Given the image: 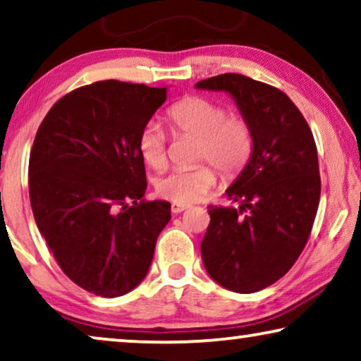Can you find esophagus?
Instances as JSON below:
<instances>
[{
  "label": "esophagus",
  "mask_w": 361,
  "mask_h": 361,
  "mask_svg": "<svg viewBox=\"0 0 361 361\" xmlns=\"http://www.w3.org/2000/svg\"><path fill=\"white\" fill-rule=\"evenodd\" d=\"M190 209V206H183V204H171V212L173 214H181L183 211Z\"/></svg>",
  "instance_id": "1"
}]
</instances>
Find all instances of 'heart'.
Here are the masks:
<instances>
[{
	"mask_svg": "<svg viewBox=\"0 0 361 361\" xmlns=\"http://www.w3.org/2000/svg\"><path fill=\"white\" fill-rule=\"evenodd\" d=\"M175 133L196 137L195 159H207L220 173L232 176L243 169L252 150V133L248 123L217 102L204 97H186L166 111ZM137 150L152 169L166 165V136L162 126L149 121L137 137ZM155 191L173 204L197 202L215 185V171L206 164L171 170L155 178Z\"/></svg>",
	"mask_w": 361,
	"mask_h": 361,
	"instance_id": "heart-1",
	"label": "heart"
}]
</instances>
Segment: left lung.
Instances as JSON below:
<instances>
[{
	"instance_id": "obj_1",
	"label": "left lung",
	"mask_w": 361,
	"mask_h": 361,
	"mask_svg": "<svg viewBox=\"0 0 361 361\" xmlns=\"http://www.w3.org/2000/svg\"><path fill=\"white\" fill-rule=\"evenodd\" d=\"M195 87L228 94L252 133L248 162L225 191L238 207H209L204 267L224 288L259 292L288 272L313 227L321 196L313 133L282 90L243 74Z\"/></svg>"
}]
</instances>
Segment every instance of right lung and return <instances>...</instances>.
<instances>
[{"mask_svg":"<svg viewBox=\"0 0 361 361\" xmlns=\"http://www.w3.org/2000/svg\"><path fill=\"white\" fill-rule=\"evenodd\" d=\"M166 90L120 80L84 85L51 106L32 146L37 227L63 272L100 297H121L146 279L171 219L170 202H139L147 181L137 137Z\"/></svg>","mask_w":361,"mask_h":361,"instance_id":"obj_1","label":"right lung"}]
</instances>
